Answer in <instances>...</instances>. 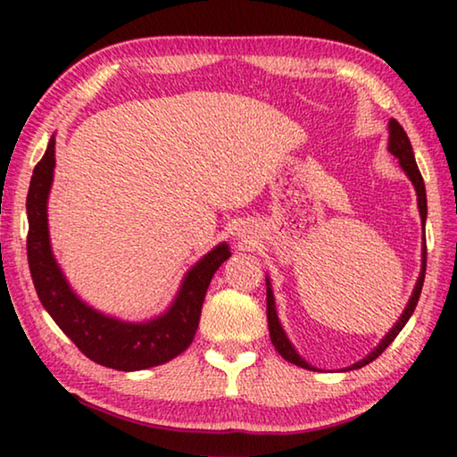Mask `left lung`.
I'll use <instances>...</instances> for the list:
<instances>
[{
	"instance_id": "8db88e82",
	"label": "left lung",
	"mask_w": 457,
	"mask_h": 457,
	"mask_svg": "<svg viewBox=\"0 0 457 457\" xmlns=\"http://www.w3.org/2000/svg\"><path fill=\"white\" fill-rule=\"evenodd\" d=\"M56 169V135H52L40 163L29 181L28 212V264L37 298L62 332L98 365L117 370H141L163 365L191 345L207 286L229 258L228 244H218L201 256L177 288L163 312L129 320L98 311L72 288L54 256L48 228V199Z\"/></svg>"
}]
</instances>
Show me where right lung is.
Listing matches in <instances>:
<instances>
[{
    "instance_id": "obj_1",
    "label": "right lung",
    "mask_w": 457,
    "mask_h": 457,
    "mask_svg": "<svg viewBox=\"0 0 457 457\" xmlns=\"http://www.w3.org/2000/svg\"><path fill=\"white\" fill-rule=\"evenodd\" d=\"M395 157L399 159V165L401 169H403L405 175L409 177V181L413 183L415 187V193H417V210H420V218H421V223L425 226V220H428V199H425V185H423V179H421V173L420 169H417V163H415V154H413V149H411V143H409V138L403 135L401 137V141H397V145H391L389 149ZM423 278H425V250H421V272H420V278H417L415 282V288L411 292V298H409V303L405 306L403 314L399 316V320L393 324V328L386 332V335L381 338V343L377 345V349L369 354L367 359H362L359 362H354L353 367H349L351 370L353 369H361L365 367L367 362L373 361L375 357H378L386 346H389L393 343V338H395L401 328L405 327V322L411 319V314L415 311L417 306V300H420V294H421V286H423ZM266 308H268V328H270V338H272V345L276 346V351L282 354V357L292 362V365L296 367H303V369H314L312 365H308V362L300 357L298 351L294 349V345L290 343L288 335H286V330L282 327L280 319H278V312H276V298H274V290H272V282H270V276L266 278Z\"/></svg>"
}]
</instances>
